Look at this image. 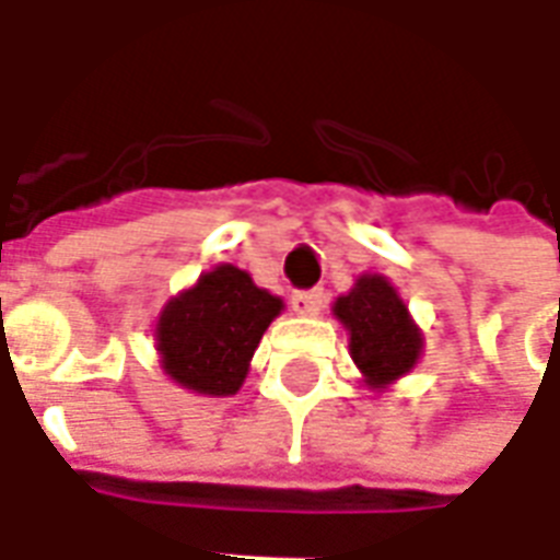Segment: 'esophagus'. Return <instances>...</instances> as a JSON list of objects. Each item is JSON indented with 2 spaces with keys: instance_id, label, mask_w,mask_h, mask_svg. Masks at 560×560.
Listing matches in <instances>:
<instances>
[{
  "instance_id": "obj_1",
  "label": "esophagus",
  "mask_w": 560,
  "mask_h": 560,
  "mask_svg": "<svg viewBox=\"0 0 560 560\" xmlns=\"http://www.w3.org/2000/svg\"><path fill=\"white\" fill-rule=\"evenodd\" d=\"M291 305H293V312H296V315L315 317V315H320V308H324V293H320V291L293 293Z\"/></svg>"
}]
</instances>
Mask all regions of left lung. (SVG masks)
I'll return each mask as SVG.
<instances>
[{
    "label": "left lung",
    "mask_w": 560,
    "mask_h": 560,
    "mask_svg": "<svg viewBox=\"0 0 560 560\" xmlns=\"http://www.w3.org/2000/svg\"><path fill=\"white\" fill-rule=\"evenodd\" d=\"M332 315L348 332V351L369 389L384 393L420 363L422 329L387 276L363 272L336 296Z\"/></svg>",
    "instance_id": "8db88e82"
}]
</instances>
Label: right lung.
I'll use <instances>...</instances> for the list:
<instances>
[{
	"label": "right lung",
	"mask_w": 560,
	"mask_h": 560,
	"mask_svg": "<svg viewBox=\"0 0 560 560\" xmlns=\"http://www.w3.org/2000/svg\"><path fill=\"white\" fill-rule=\"evenodd\" d=\"M284 312L281 296L257 288L233 264L200 272L171 296L155 320V351L164 375L197 396H236L267 327Z\"/></svg>",
	"instance_id": "right-lung-1"
}]
</instances>
